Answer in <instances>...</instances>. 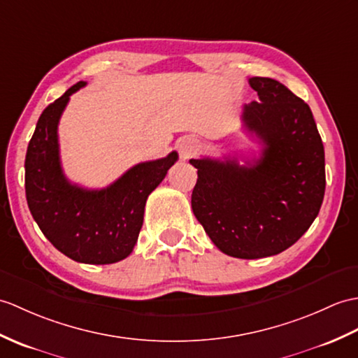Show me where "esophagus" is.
I'll return each mask as SVG.
<instances>
[{"mask_svg": "<svg viewBox=\"0 0 358 358\" xmlns=\"http://www.w3.org/2000/svg\"><path fill=\"white\" fill-rule=\"evenodd\" d=\"M198 140L194 137H182L178 141V151L182 160H189L198 151Z\"/></svg>", "mask_w": 358, "mask_h": 358, "instance_id": "1", "label": "esophagus"}]
</instances>
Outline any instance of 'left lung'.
I'll list each match as a JSON object with an SVG mask.
<instances>
[{"mask_svg":"<svg viewBox=\"0 0 358 358\" xmlns=\"http://www.w3.org/2000/svg\"><path fill=\"white\" fill-rule=\"evenodd\" d=\"M248 84L259 102L244 106L243 122L264 145L261 159L190 160L198 171L192 210L222 253L257 259L292 247L319 215L325 151L301 97L270 78Z\"/></svg>","mask_w":358,"mask_h":358,"instance_id":"obj_1","label":"left lung"}]
</instances>
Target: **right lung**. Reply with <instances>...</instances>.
Here are the masks:
<instances>
[{"label":"right lung","instance_id":"add662e5","mask_svg":"<svg viewBox=\"0 0 358 358\" xmlns=\"http://www.w3.org/2000/svg\"><path fill=\"white\" fill-rule=\"evenodd\" d=\"M78 82L41 114L26 154V196L33 220L57 250L82 264H114L129 256L143 226L149 194L171 166L168 157L132 166L105 189H85L64 176L57 124Z\"/></svg>","mask_w":358,"mask_h":358}]
</instances>
